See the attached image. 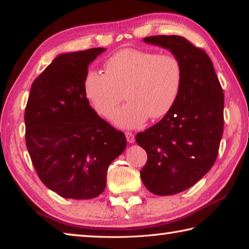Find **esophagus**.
I'll return each instance as SVG.
<instances>
[{
    "label": "esophagus",
    "mask_w": 249,
    "mask_h": 249,
    "mask_svg": "<svg viewBox=\"0 0 249 249\" xmlns=\"http://www.w3.org/2000/svg\"><path fill=\"white\" fill-rule=\"evenodd\" d=\"M125 136H126V139H127V142H128L129 143H134V142H135V137H134L133 133H130V132H126V133H125Z\"/></svg>",
    "instance_id": "esophagus-1"
}]
</instances>
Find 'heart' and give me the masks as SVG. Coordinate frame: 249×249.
Returning <instances> with one entry per match:
<instances>
[{
  "label": "heart",
  "mask_w": 249,
  "mask_h": 249,
  "mask_svg": "<svg viewBox=\"0 0 249 249\" xmlns=\"http://www.w3.org/2000/svg\"><path fill=\"white\" fill-rule=\"evenodd\" d=\"M106 73L89 71L85 93L94 110L109 117L125 98L112 121L121 128H138L150 117L165 116L174 107L182 88L183 66L170 54L124 49L106 62Z\"/></svg>",
  "instance_id": "obj_1"
}]
</instances>
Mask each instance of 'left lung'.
<instances>
[{
	"label": "left lung",
	"mask_w": 249,
	"mask_h": 249,
	"mask_svg": "<svg viewBox=\"0 0 249 249\" xmlns=\"http://www.w3.org/2000/svg\"><path fill=\"white\" fill-rule=\"evenodd\" d=\"M142 41L169 50L183 66L174 107L136 135L148 156L140 171L143 185L155 195H174L195 185L214 163L223 134L224 94L210 57L188 40L152 36Z\"/></svg>",
	"instance_id": "left-lung-1"
}]
</instances>
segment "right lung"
Wrapping results in <instances>:
<instances>
[{"instance_id": "add662e5", "label": "right lung", "mask_w": 249, "mask_h": 249, "mask_svg": "<svg viewBox=\"0 0 249 249\" xmlns=\"http://www.w3.org/2000/svg\"><path fill=\"white\" fill-rule=\"evenodd\" d=\"M106 50L62 53L31 85L27 149L42 183L63 198L102 194L107 169L126 148L125 135L97 114L84 89L89 64Z\"/></svg>"}]
</instances>
